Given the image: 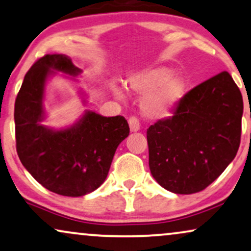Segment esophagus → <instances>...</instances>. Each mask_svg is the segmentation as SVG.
I'll return each mask as SVG.
<instances>
[{
	"label": "esophagus",
	"mask_w": 251,
	"mask_h": 251,
	"mask_svg": "<svg viewBox=\"0 0 251 251\" xmlns=\"http://www.w3.org/2000/svg\"><path fill=\"white\" fill-rule=\"evenodd\" d=\"M128 122H129L130 130H131L132 132H135V131H138V130L141 129V125H139V121H138V119L136 118V116H130L129 120H128Z\"/></svg>",
	"instance_id": "obj_1"
}]
</instances>
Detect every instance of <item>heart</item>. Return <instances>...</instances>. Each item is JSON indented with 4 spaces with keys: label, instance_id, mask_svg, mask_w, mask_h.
Here are the masks:
<instances>
[{
    "label": "heart",
    "instance_id": "heart-1",
    "mask_svg": "<svg viewBox=\"0 0 251 251\" xmlns=\"http://www.w3.org/2000/svg\"><path fill=\"white\" fill-rule=\"evenodd\" d=\"M129 89L144 97L142 105L146 115L161 119L171 114L183 96L185 83L183 78L172 76L168 68L157 67L130 77ZM115 92L121 96L120 90L115 89Z\"/></svg>",
    "mask_w": 251,
    "mask_h": 251
}]
</instances>
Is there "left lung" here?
Masks as SVG:
<instances>
[{"instance_id": "obj_1", "label": "left lung", "mask_w": 251, "mask_h": 251, "mask_svg": "<svg viewBox=\"0 0 251 251\" xmlns=\"http://www.w3.org/2000/svg\"><path fill=\"white\" fill-rule=\"evenodd\" d=\"M242 113V94L227 71L185 93L173 116L146 131L152 176L175 194L209 187L235 158Z\"/></svg>"}]
</instances>
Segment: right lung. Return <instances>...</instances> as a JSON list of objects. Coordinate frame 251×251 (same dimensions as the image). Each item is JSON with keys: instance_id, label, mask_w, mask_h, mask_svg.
Returning <instances> with one entry per match:
<instances>
[{"instance_id": "right-lung-1", "label": "right lung", "mask_w": 251, "mask_h": 251, "mask_svg": "<svg viewBox=\"0 0 251 251\" xmlns=\"http://www.w3.org/2000/svg\"><path fill=\"white\" fill-rule=\"evenodd\" d=\"M50 70L73 76L82 71L66 55L47 54L26 73L15 102L17 154L28 173L51 193L84 196L106 180L116 149L128 137L129 125L121 115L105 118L89 110L68 129L42 126Z\"/></svg>"}]
</instances>
